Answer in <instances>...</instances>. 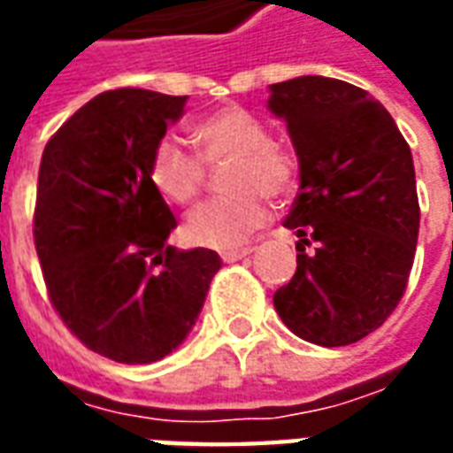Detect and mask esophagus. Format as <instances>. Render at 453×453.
Wrapping results in <instances>:
<instances>
[{
	"label": "esophagus",
	"mask_w": 453,
	"mask_h": 453,
	"mask_svg": "<svg viewBox=\"0 0 453 453\" xmlns=\"http://www.w3.org/2000/svg\"><path fill=\"white\" fill-rule=\"evenodd\" d=\"M250 255H252V250H250V247H242V250H226V252H220L223 262H237V259H245V257Z\"/></svg>",
	"instance_id": "esophagus-1"
}]
</instances>
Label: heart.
I'll return each instance as SVG.
<instances>
[{"mask_svg":"<svg viewBox=\"0 0 453 453\" xmlns=\"http://www.w3.org/2000/svg\"><path fill=\"white\" fill-rule=\"evenodd\" d=\"M206 162L233 157L227 174L230 196L213 198L187 218L184 233L201 247H240L269 218L266 196L281 198L296 184V162L269 140V130L242 106L208 113L191 128ZM203 162L177 138H162L150 157V181L169 203L187 206L201 194Z\"/></svg>","mask_w":453,"mask_h":453,"instance_id":"heart-1","label":"heart"}]
</instances>
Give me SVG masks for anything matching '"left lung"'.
Wrapping results in <instances>:
<instances>
[{
  "mask_svg": "<svg viewBox=\"0 0 453 453\" xmlns=\"http://www.w3.org/2000/svg\"><path fill=\"white\" fill-rule=\"evenodd\" d=\"M266 106L286 123L301 169L284 223L298 235V266L274 294L276 313L305 342L354 344L386 323L408 286L419 230L412 152L383 104L342 80L272 84Z\"/></svg>",
  "mask_w": 453,
  "mask_h": 453,
  "instance_id": "left-lung-1",
  "label": "left lung"
}]
</instances>
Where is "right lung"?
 Returning a JSON list of instances; mask_svg holds the SVG:
<instances>
[{"label":"right lung","instance_id":"1","mask_svg":"<svg viewBox=\"0 0 453 453\" xmlns=\"http://www.w3.org/2000/svg\"><path fill=\"white\" fill-rule=\"evenodd\" d=\"M187 96L113 89L48 140L34 240L50 303L70 333L120 364L165 359L187 340L220 269L213 250L179 252L150 181V157Z\"/></svg>","mask_w":453,"mask_h":453}]
</instances>
